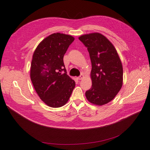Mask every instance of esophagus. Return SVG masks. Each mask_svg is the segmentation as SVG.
Returning a JSON list of instances; mask_svg holds the SVG:
<instances>
[{"instance_id": "34e87169", "label": "esophagus", "mask_w": 150, "mask_h": 150, "mask_svg": "<svg viewBox=\"0 0 150 150\" xmlns=\"http://www.w3.org/2000/svg\"><path fill=\"white\" fill-rule=\"evenodd\" d=\"M83 78H84V75H83V74H81V75L78 77V79H79V80H81V79H83Z\"/></svg>"}]
</instances>
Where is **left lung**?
<instances>
[{
	"label": "left lung",
	"mask_w": 150,
	"mask_h": 150,
	"mask_svg": "<svg viewBox=\"0 0 150 150\" xmlns=\"http://www.w3.org/2000/svg\"><path fill=\"white\" fill-rule=\"evenodd\" d=\"M79 39L86 47L92 62V87L86 92L87 100L101 106L115 98L123 84V67L116 48L99 32L83 34Z\"/></svg>",
	"instance_id": "8db88e82"
}]
</instances>
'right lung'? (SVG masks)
Segmentation results:
<instances>
[{
  "instance_id": "right-lung-1",
  "label": "right lung",
  "mask_w": 150,
  "mask_h": 150,
  "mask_svg": "<svg viewBox=\"0 0 150 150\" xmlns=\"http://www.w3.org/2000/svg\"><path fill=\"white\" fill-rule=\"evenodd\" d=\"M75 38L54 33L41 42L32 55L30 79L40 97L49 107L58 108L68 101L75 83L66 74L64 55ZM64 70V74H62Z\"/></svg>"
}]
</instances>
